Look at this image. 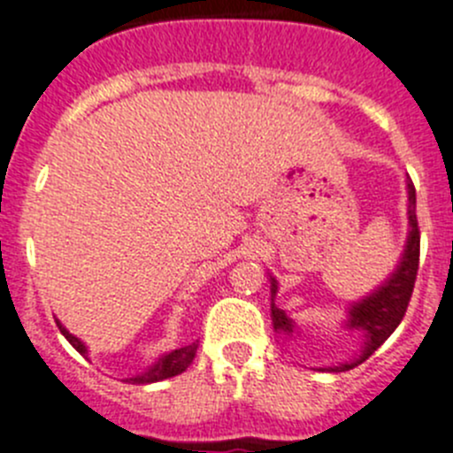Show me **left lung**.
<instances>
[{"mask_svg":"<svg viewBox=\"0 0 453 453\" xmlns=\"http://www.w3.org/2000/svg\"><path fill=\"white\" fill-rule=\"evenodd\" d=\"M408 190V235H406V247H403V254L399 258L397 267L388 276L381 286L372 290L367 297L358 299L349 306L345 319V329H356L363 331V347L361 354H356L354 358L345 363H338V365L331 367H319L322 372H347L354 370L356 365H361L363 361H367L372 354H374L379 347L386 342L392 335V331L397 329L399 322L406 315L408 302H411V295H413L415 288V276H418V265H419V229H418V215H415V186L413 181L408 179L406 181ZM270 292H272V324H274V331L279 335H283L286 340H299L303 335V331L299 329L297 324L292 322L286 315V311L276 306V292H279V283H276L274 276L270 274Z\"/></svg>","mask_w":453,"mask_h":453,"instance_id":"8db88e82","label":"left lung"}]
</instances>
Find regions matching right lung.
Segmentation results:
<instances>
[{
	"instance_id": "add662e5",
	"label": "right lung",
	"mask_w": 453,
	"mask_h": 453,
	"mask_svg": "<svg viewBox=\"0 0 453 453\" xmlns=\"http://www.w3.org/2000/svg\"><path fill=\"white\" fill-rule=\"evenodd\" d=\"M56 324H58V329H61V334L65 335L67 340H70V345L74 347V349L79 351L81 356H86L88 358V347L86 342H81V340L77 338V335H72L70 331L63 326L58 319H56ZM197 342H192V345H186L181 347V349H174L170 351V354H163L158 361L154 363V365L147 367L145 372H138V374L129 376V379H124L127 383H134V386H147V383H156V381H163V379H170V376H177L181 374V372L188 370V365L192 363V358H195V354H197Z\"/></svg>"
}]
</instances>
